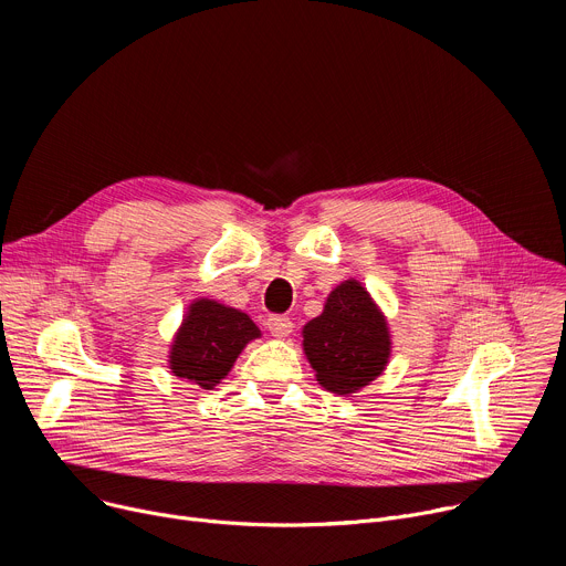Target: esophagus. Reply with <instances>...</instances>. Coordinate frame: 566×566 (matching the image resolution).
<instances>
[{
  "label": "esophagus",
  "instance_id": "obj_1",
  "mask_svg": "<svg viewBox=\"0 0 566 566\" xmlns=\"http://www.w3.org/2000/svg\"><path fill=\"white\" fill-rule=\"evenodd\" d=\"M266 325H269V332H271L275 338H286V336H291V332H293V322H291V317H286V315H271Z\"/></svg>",
  "mask_w": 566,
  "mask_h": 566
}]
</instances>
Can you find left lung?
Instances as JSON below:
<instances>
[{"label": "left lung", "instance_id": "obj_1", "mask_svg": "<svg viewBox=\"0 0 566 566\" xmlns=\"http://www.w3.org/2000/svg\"><path fill=\"white\" fill-rule=\"evenodd\" d=\"M302 338L315 380L338 396H352L371 385L391 356L387 317L354 277L327 295L322 313L302 327Z\"/></svg>", "mask_w": 566, "mask_h": 566}]
</instances>
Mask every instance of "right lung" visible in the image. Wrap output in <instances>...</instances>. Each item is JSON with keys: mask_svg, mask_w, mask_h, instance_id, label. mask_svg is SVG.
Here are the masks:
<instances>
[{"mask_svg": "<svg viewBox=\"0 0 566 566\" xmlns=\"http://www.w3.org/2000/svg\"><path fill=\"white\" fill-rule=\"evenodd\" d=\"M258 338L262 332L244 311L197 297L170 343L168 367L175 376L212 389L228 376L244 347Z\"/></svg>", "mask_w": 566, "mask_h": 566, "instance_id": "1", "label": "right lung"}]
</instances>
